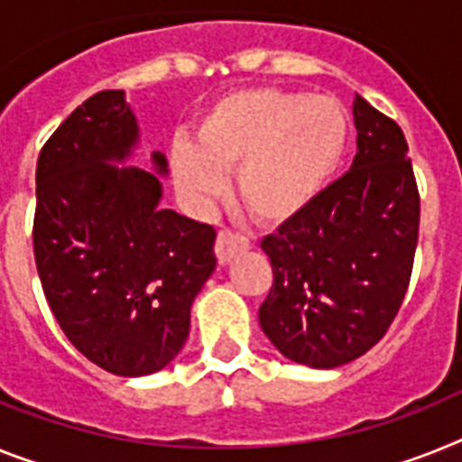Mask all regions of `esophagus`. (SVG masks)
<instances>
[{
    "instance_id": "34e87169",
    "label": "esophagus",
    "mask_w": 462,
    "mask_h": 462,
    "mask_svg": "<svg viewBox=\"0 0 462 462\" xmlns=\"http://www.w3.org/2000/svg\"><path fill=\"white\" fill-rule=\"evenodd\" d=\"M249 251V239L242 237V235H235L230 230H220L218 239H216V255H218L220 265H227V263L235 258V255Z\"/></svg>"
}]
</instances>
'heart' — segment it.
Returning <instances> with one entry per match:
<instances>
[{"label": "heart", "instance_id": "obj_1", "mask_svg": "<svg viewBox=\"0 0 462 462\" xmlns=\"http://www.w3.org/2000/svg\"><path fill=\"white\" fill-rule=\"evenodd\" d=\"M350 122L331 98L282 88H244L216 100L192 143L169 152L180 195L208 208L235 169L239 199L263 223H284L308 208L338 169Z\"/></svg>", "mask_w": 462, "mask_h": 462}]
</instances>
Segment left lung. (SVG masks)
Returning <instances> with one entry per match:
<instances>
[{
  "label": "left lung",
  "mask_w": 462,
  "mask_h": 462,
  "mask_svg": "<svg viewBox=\"0 0 462 462\" xmlns=\"http://www.w3.org/2000/svg\"><path fill=\"white\" fill-rule=\"evenodd\" d=\"M350 171L263 239L274 284L258 310L286 359L336 369L366 355L393 324L418 244L416 178L390 117L355 96Z\"/></svg>",
  "instance_id": "left-lung-1"
}]
</instances>
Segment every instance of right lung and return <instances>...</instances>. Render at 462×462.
Here are the masks:
<instances>
[{"instance_id": "add662e5", "label": "right lung", "mask_w": 462, "mask_h": 462, "mask_svg": "<svg viewBox=\"0 0 462 462\" xmlns=\"http://www.w3.org/2000/svg\"><path fill=\"white\" fill-rule=\"evenodd\" d=\"M141 126L124 91L84 100L37 159L34 261L46 303L88 362L124 378L183 350L189 308L216 270V230L162 207L169 164H131Z\"/></svg>"}]
</instances>
